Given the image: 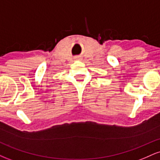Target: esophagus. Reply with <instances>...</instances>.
Instances as JSON below:
<instances>
[{
    "label": "esophagus",
    "instance_id": "obj_1",
    "mask_svg": "<svg viewBox=\"0 0 160 160\" xmlns=\"http://www.w3.org/2000/svg\"><path fill=\"white\" fill-rule=\"evenodd\" d=\"M75 59H76V60H80V57H75Z\"/></svg>",
    "mask_w": 160,
    "mask_h": 160
}]
</instances>
